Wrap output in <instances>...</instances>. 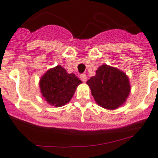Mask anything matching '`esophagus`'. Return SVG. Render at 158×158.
<instances>
[{
  "mask_svg": "<svg viewBox=\"0 0 158 158\" xmlns=\"http://www.w3.org/2000/svg\"><path fill=\"white\" fill-rule=\"evenodd\" d=\"M80 78H81V80L82 81H84V82H85L87 81L86 74H85V73H82V74L80 76Z\"/></svg>",
  "mask_w": 158,
  "mask_h": 158,
  "instance_id": "esophagus-1",
  "label": "esophagus"
}]
</instances>
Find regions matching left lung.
<instances>
[{"label": "left lung", "mask_w": 158, "mask_h": 158, "mask_svg": "<svg viewBox=\"0 0 158 158\" xmlns=\"http://www.w3.org/2000/svg\"><path fill=\"white\" fill-rule=\"evenodd\" d=\"M87 84L92 95L102 107L115 110L122 105L130 92V84L126 74L116 68L102 65Z\"/></svg>", "instance_id": "left-lung-1"}]
</instances>
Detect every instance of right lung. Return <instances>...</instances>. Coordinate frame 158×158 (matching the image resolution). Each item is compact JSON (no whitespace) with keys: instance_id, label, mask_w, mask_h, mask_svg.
Instances as JSON below:
<instances>
[{"instance_id":"1","label":"right lung","mask_w":158,"mask_h":158,"mask_svg":"<svg viewBox=\"0 0 158 158\" xmlns=\"http://www.w3.org/2000/svg\"><path fill=\"white\" fill-rule=\"evenodd\" d=\"M81 83L73 73H68L61 66L48 70L40 81L43 97L56 107L69 102L78 85Z\"/></svg>"}]
</instances>
